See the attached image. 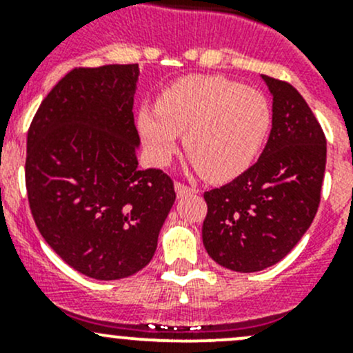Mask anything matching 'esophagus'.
<instances>
[{
	"instance_id": "esophagus-1",
	"label": "esophagus",
	"mask_w": 353,
	"mask_h": 353,
	"mask_svg": "<svg viewBox=\"0 0 353 353\" xmlns=\"http://www.w3.org/2000/svg\"><path fill=\"white\" fill-rule=\"evenodd\" d=\"M174 188H176V193H177V196H188V194H193V193H196V188H193V186H188V184H184V183H176L174 184Z\"/></svg>"
}]
</instances>
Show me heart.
<instances>
[{"instance_id": "b5f03b06", "label": "heart", "mask_w": 353, "mask_h": 353, "mask_svg": "<svg viewBox=\"0 0 353 353\" xmlns=\"http://www.w3.org/2000/svg\"><path fill=\"white\" fill-rule=\"evenodd\" d=\"M272 126V108L256 88L216 74H191L160 94L157 109L138 112L148 150L165 163L177 150V133L199 172L212 181L241 176L261 150Z\"/></svg>"}]
</instances>
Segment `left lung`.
<instances>
[{
	"label": "left lung",
	"mask_w": 353,
	"mask_h": 353,
	"mask_svg": "<svg viewBox=\"0 0 353 353\" xmlns=\"http://www.w3.org/2000/svg\"><path fill=\"white\" fill-rule=\"evenodd\" d=\"M273 95L268 143L232 183L206 191L203 244L213 261L251 273L283 259L311 227L321 199L326 138L290 83L263 74Z\"/></svg>",
	"instance_id": "obj_1"
}]
</instances>
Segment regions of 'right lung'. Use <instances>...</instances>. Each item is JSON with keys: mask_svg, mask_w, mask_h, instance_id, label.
Here are the masks:
<instances>
[{"mask_svg": "<svg viewBox=\"0 0 353 353\" xmlns=\"http://www.w3.org/2000/svg\"><path fill=\"white\" fill-rule=\"evenodd\" d=\"M138 65L74 68L27 133L25 186L39 232L71 268L119 280L150 263L176 201L160 169H138Z\"/></svg>", "mask_w": 353, "mask_h": 353, "instance_id": "1", "label": "right lung"}]
</instances>
